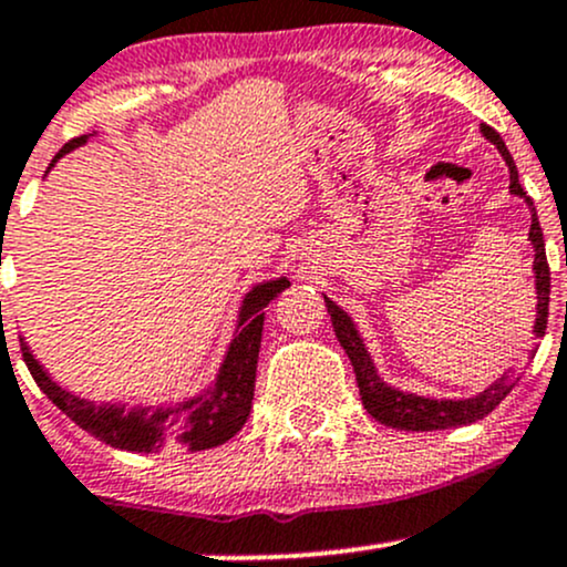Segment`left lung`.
I'll use <instances>...</instances> for the list:
<instances>
[{"label": "left lung", "instance_id": "obj_1", "mask_svg": "<svg viewBox=\"0 0 567 567\" xmlns=\"http://www.w3.org/2000/svg\"><path fill=\"white\" fill-rule=\"evenodd\" d=\"M481 135L489 140L501 156L508 164L511 173V194L522 197L529 208V246H533L535 259H533V272H535V297H538V306H535V324H533V346L527 349V359L535 357L538 351L540 338L546 332V319H549V261H546V246H544V233H540L538 213H535L533 199L527 197V192L519 184V169H516L514 156L505 148L503 137L497 135L492 126L481 124ZM327 310H330V319L338 334L340 346L349 354L351 364H354L359 394H362V405L368 408L370 416L375 422L386 424L394 430H408V432H430V430H452L462 427V424H473L478 419H484L486 413L495 411L501 405V400L511 392L514 379H501L484 389V392L473 394V398H460V400H446V398H424V394L403 392V389L392 386L379 375V368L368 354V346H364L362 334H359L354 319L346 313L343 308L334 306L330 297L324 295Z\"/></svg>", "mask_w": 567, "mask_h": 567}]
</instances>
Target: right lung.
Masks as SVG:
<instances>
[{
    "label": "right lung",
    "instance_id": "add662e5",
    "mask_svg": "<svg viewBox=\"0 0 567 567\" xmlns=\"http://www.w3.org/2000/svg\"><path fill=\"white\" fill-rule=\"evenodd\" d=\"M86 140L89 135L70 140L53 156L51 167L64 154L86 145ZM286 286H289V281L281 276L272 278V281H261L246 291L240 310H237L233 343L224 354L216 379L203 392L184 398L181 403L135 408H126V403H94V400H86L81 394L70 392V389L59 386L51 379V373L34 359L27 340L21 338L23 362H27L38 386L48 394V400L59 411L66 413L78 427L100 437L107 446L137 454L162 452V449L205 452V449L221 446L229 437H235L246 424L248 413H251L265 308L281 295Z\"/></svg>",
    "mask_w": 567,
    "mask_h": 567
}]
</instances>
